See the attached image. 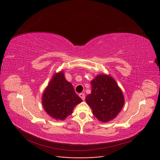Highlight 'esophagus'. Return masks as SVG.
I'll use <instances>...</instances> for the list:
<instances>
[{"mask_svg": "<svg viewBox=\"0 0 160 160\" xmlns=\"http://www.w3.org/2000/svg\"><path fill=\"white\" fill-rule=\"evenodd\" d=\"M79 97H80V98H81L82 99H83V100H85V93H80V94H79Z\"/></svg>", "mask_w": 160, "mask_h": 160, "instance_id": "1", "label": "esophagus"}]
</instances>
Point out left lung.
Masks as SVG:
<instances>
[{"instance_id": "left-lung-1", "label": "left lung", "mask_w": 160, "mask_h": 160, "mask_svg": "<svg viewBox=\"0 0 160 160\" xmlns=\"http://www.w3.org/2000/svg\"><path fill=\"white\" fill-rule=\"evenodd\" d=\"M91 93L85 101L93 115L101 122H108L115 118L124 104L123 93L112 77L99 75L91 81Z\"/></svg>"}]
</instances>
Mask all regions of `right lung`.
Instances as JSON below:
<instances>
[{
    "label": "right lung",
    "mask_w": 160,
    "mask_h": 160,
    "mask_svg": "<svg viewBox=\"0 0 160 160\" xmlns=\"http://www.w3.org/2000/svg\"><path fill=\"white\" fill-rule=\"evenodd\" d=\"M42 105L51 117L63 120L72 113L74 107L82 101L73 87L64 77L62 72L56 73L42 95Z\"/></svg>",
    "instance_id": "right-lung-1"
}]
</instances>
